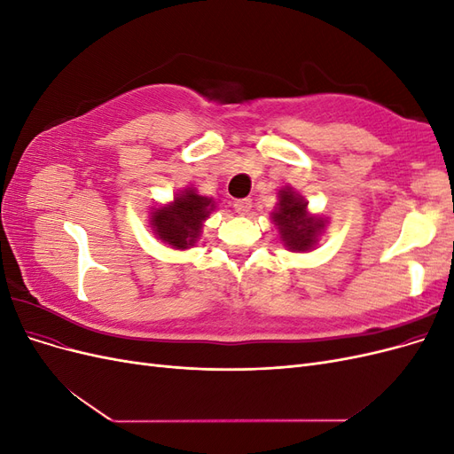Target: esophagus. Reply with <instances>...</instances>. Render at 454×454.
Returning <instances> with one entry per match:
<instances>
[{
	"instance_id": "obj_1",
	"label": "esophagus",
	"mask_w": 454,
	"mask_h": 454,
	"mask_svg": "<svg viewBox=\"0 0 454 454\" xmlns=\"http://www.w3.org/2000/svg\"><path fill=\"white\" fill-rule=\"evenodd\" d=\"M235 210L240 214V215H248L250 210H252V200L250 199H240V200H235Z\"/></svg>"
}]
</instances>
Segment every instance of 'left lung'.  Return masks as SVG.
<instances>
[{"mask_svg":"<svg viewBox=\"0 0 454 454\" xmlns=\"http://www.w3.org/2000/svg\"><path fill=\"white\" fill-rule=\"evenodd\" d=\"M270 219L284 248L299 254L316 248L327 223L320 214L309 212V202L290 185L278 191V202L270 212Z\"/></svg>","mask_w":454,"mask_h":454,"instance_id":"left-lung-1","label":"left lung"}]
</instances>
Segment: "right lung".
<instances>
[{
  "mask_svg": "<svg viewBox=\"0 0 454 454\" xmlns=\"http://www.w3.org/2000/svg\"><path fill=\"white\" fill-rule=\"evenodd\" d=\"M214 210L212 197L199 195L195 187H185L177 191L170 202L149 210V227L170 248L189 250L200 239L202 225Z\"/></svg>",
  "mask_w": 454,
  "mask_h": 454,
  "instance_id": "right-lung-1",
  "label": "right lung"
}]
</instances>
